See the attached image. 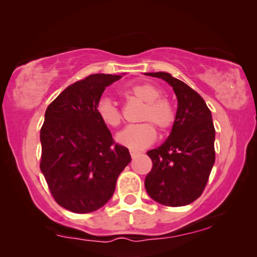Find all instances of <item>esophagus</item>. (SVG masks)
Wrapping results in <instances>:
<instances>
[{
  "label": "esophagus",
  "instance_id": "esophagus-1",
  "mask_svg": "<svg viewBox=\"0 0 257 257\" xmlns=\"http://www.w3.org/2000/svg\"><path fill=\"white\" fill-rule=\"evenodd\" d=\"M140 155V153L139 151H135V150H130V156H132L133 158H135V157H137Z\"/></svg>",
  "mask_w": 257,
  "mask_h": 257
}]
</instances>
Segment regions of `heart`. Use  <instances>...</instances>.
Wrapping results in <instances>:
<instances>
[{"label": "heart", "mask_w": 257, "mask_h": 257, "mask_svg": "<svg viewBox=\"0 0 257 257\" xmlns=\"http://www.w3.org/2000/svg\"><path fill=\"white\" fill-rule=\"evenodd\" d=\"M128 96H133L144 107L141 110L140 121H148L144 123L129 125L117 134L116 141L121 146L127 147L132 150H142L151 146L156 140V130L153 123L161 133L169 130L175 123L176 113L172 104L162 97V91L158 86L151 82H139L130 85L123 89ZM97 117L103 124L108 127H118L122 121V114L118 107L109 97L103 96L99 99L95 106ZM151 123L149 124V122Z\"/></svg>", "instance_id": "heart-1"}]
</instances>
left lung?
Listing matches in <instances>:
<instances>
[{
    "label": "left lung",
    "mask_w": 257,
    "mask_h": 257,
    "mask_svg": "<svg viewBox=\"0 0 257 257\" xmlns=\"http://www.w3.org/2000/svg\"><path fill=\"white\" fill-rule=\"evenodd\" d=\"M146 74L168 82L176 94L178 107L168 140L147 153L153 169L144 185L148 194L162 205H189L201 196L215 161V129L211 110L199 94L170 73Z\"/></svg>",
    "instance_id": "left-lung-1"
}]
</instances>
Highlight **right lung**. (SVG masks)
Masks as SVG:
<instances>
[{
  "mask_svg": "<svg viewBox=\"0 0 257 257\" xmlns=\"http://www.w3.org/2000/svg\"><path fill=\"white\" fill-rule=\"evenodd\" d=\"M121 75L92 74L65 88L46 108L41 129V171L58 205L91 213L110 199L117 177L130 163L95 106Z\"/></svg>",
  "mask_w": 257,
  "mask_h": 257,
  "instance_id": "obj_1",
  "label": "right lung"
}]
</instances>
